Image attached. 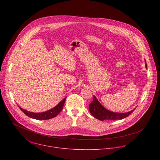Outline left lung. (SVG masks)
Masks as SVG:
<instances>
[{
    "label": "left lung",
    "mask_w": 160,
    "mask_h": 160,
    "mask_svg": "<svg viewBox=\"0 0 160 160\" xmlns=\"http://www.w3.org/2000/svg\"><path fill=\"white\" fill-rule=\"evenodd\" d=\"M146 68H148L146 61ZM135 108L133 110L127 112H116L111 111L106 108H105L98 100L96 97L94 96L93 101L89 104L88 109L90 112L91 115L96 119L103 121L105 120H122L127 117H128L130 114L135 109Z\"/></svg>",
    "instance_id": "obj_1"
}]
</instances>
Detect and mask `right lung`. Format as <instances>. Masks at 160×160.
I'll return each mask as SVG.
<instances>
[{"label":"right lung","mask_w":160,"mask_h":160,"mask_svg":"<svg viewBox=\"0 0 160 160\" xmlns=\"http://www.w3.org/2000/svg\"><path fill=\"white\" fill-rule=\"evenodd\" d=\"M65 100H66V98L53 108L42 112H30V111H28L27 110L23 109L19 106V108L26 115H27L30 118L36 119V120H49V119L54 118L60 112V111L62 109Z\"/></svg>","instance_id":"right-lung-1"}]
</instances>
